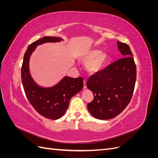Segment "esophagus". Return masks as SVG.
<instances>
[{"label": "esophagus", "instance_id": "esophagus-1", "mask_svg": "<svg viewBox=\"0 0 158 158\" xmlns=\"http://www.w3.org/2000/svg\"><path fill=\"white\" fill-rule=\"evenodd\" d=\"M87 85H86V80H84V89H86Z\"/></svg>", "mask_w": 158, "mask_h": 158}]
</instances>
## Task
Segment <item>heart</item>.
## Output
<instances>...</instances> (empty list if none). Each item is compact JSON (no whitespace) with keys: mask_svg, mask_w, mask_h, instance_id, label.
I'll return each instance as SVG.
<instances>
[{"mask_svg":"<svg viewBox=\"0 0 158 158\" xmlns=\"http://www.w3.org/2000/svg\"><path fill=\"white\" fill-rule=\"evenodd\" d=\"M84 64H86L87 70L91 74H95L101 71L107 63L108 55L104 52L98 50H89L80 57Z\"/></svg>","mask_w":158,"mask_h":158,"instance_id":"heart-1","label":"heart"}]
</instances>
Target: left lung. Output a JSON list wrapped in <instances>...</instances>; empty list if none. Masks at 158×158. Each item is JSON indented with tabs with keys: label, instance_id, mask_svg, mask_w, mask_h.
Instances as JSON below:
<instances>
[{
	"label": "left lung",
	"instance_id": "8db88e82",
	"mask_svg": "<svg viewBox=\"0 0 158 158\" xmlns=\"http://www.w3.org/2000/svg\"><path fill=\"white\" fill-rule=\"evenodd\" d=\"M123 58L93 74L86 85L94 99L88 109L95 118L106 120L117 117L131 102L136 80V66L130 47L117 41Z\"/></svg>",
	"mask_w": 158,
	"mask_h": 158
}]
</instances>
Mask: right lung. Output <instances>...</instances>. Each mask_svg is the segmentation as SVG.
Instances as JSON below:
<instances>
[{"label": "right lung", "mask_w": 158, "mask_h": 158, "mask_svg": "<svg viewBox=\"0 0 158 158\" xmlns=\"http://www.w3.org/2000/svg\"><path fill=\"white\" fill-rule=\"evenodd\" d=\"M56 37H44L29 45L23 56L21 77L23 89L28 101L35 111L45 118L56 120L63 117L69 106L72 97L84 87L83 78L65 76L54 86L43 88L37 85L30 73L29 62L32 52L37 45L45 43L60 42Z\"/></svg>", "instance_id": "obj_1"}]
</instances>
